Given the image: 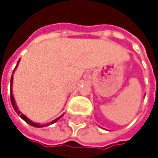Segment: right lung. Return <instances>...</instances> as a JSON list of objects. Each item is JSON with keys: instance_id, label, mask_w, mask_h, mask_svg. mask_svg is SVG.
<instances>
[{"instance_id": "obj_1", "label": "right lung", "mask_w": 158, "mask_h": 158, "mask_svg": "<svg viewBox=\"0 0 158 158\" xmlns=\"http://www.w3.org/2000/svg\"><path fill=\"white\" fill-rule=\"evenodd\" d=\"M19 62V61H18ZM18 64V63H17ZM12 84H13V76H12V78H11V87H12ZM10 97H11V102H12V105H13V107H14V109H15V110L16 112H17V114H19L20 115V117L23 120V121H25L27 123H29L30 125H32V126H35V127H43V126H45V125H42V124H38V123H34V122H32V121H30L25 115H23V113H21V111L18 110V108H17V106H16L15 104V99H14V96H13V93H12V90H11V94H10ZM62 116V115H61ZM60 116V117H61ZM60 117H58L57 119H56V120H54L53 122H51L49 124H52V123H56ZM48 125V124H47Z\"/></svg>"}]
</instances>
